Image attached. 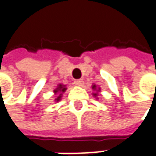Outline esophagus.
<instances>
[{
  "instance_id": "esophagus-1",
  "label": "esophagus",
  "mask_w": 156,
  "mask_h": 156,
  "mask_svg": "<svg viewBox=\"0 0 156 156\" xmlns=\"http://www.w3.org/2000/svg\"><path fill=\"white\" fill-rule=\"evenodd\" d=\"M74 84L76 85V86H82L83 85V80L82 79H76L75 81H74Z\"/></svg>"
}]
</instances>
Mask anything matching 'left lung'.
<instances>
[{"label":"left lung","mask_w":156,"mask_h":156,"mask_svg":"<svg viewBox=\"0 0 156 156\" xmlns=\"http://www.w3.org/2000/svg\"><path fill=\"white\" fill-rule=\"evenodd\" d=\"M93 89H94V90H95V89H96V87H95V85H94V87H93ZM94 96H96V95H97V94H94Z\"/></svg>","instance_id":"8db88e82"}]
</instances>
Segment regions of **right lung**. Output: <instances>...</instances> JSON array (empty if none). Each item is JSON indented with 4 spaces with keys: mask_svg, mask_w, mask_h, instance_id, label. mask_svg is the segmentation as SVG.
Returning <instances> with one entry per match:
<instances>
[{
    "mask_svg": "<svg viewBox=\"0 0 156 156\" xmlns=\"http://www.w3.org/2000/svg\"><path fill=\"white\" fill-rule=\"evenodd\" d=\"M65 90H66V88L64 87V86H62V85H59L58 87H57L54 92H55V94H57V93H61V94H62V93L65 92ZM61 95H62V94H59V96L55 99V101H59L60 100H61V97H62Z\"/></svg>",
    "mask_w": 156,
    "mask_h": 156,
    "instance_id": "right-lung-1",
    "label": "right lung"
}]
</instances>
